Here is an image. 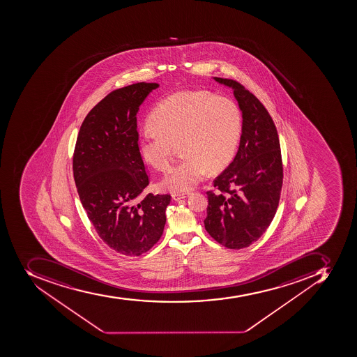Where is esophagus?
Instances as JSON below:
<instances>
[{"instance_id":"obj_1","label":"esophagus","mask_w":357,"mask_h":357,"mask_svg":"<svg viewBox=\"0 0 357 357\" xmlns=\"http://www.w3.org/2000/svg\"><path fill=\"white\" fill-rule=\"evenodd\" d=\"M189 197L188 193H173V195H172V197H173V200L174 201L183 200V199H185V197Z\"/></svg>"}]
</instances>
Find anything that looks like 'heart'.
<instances>
[{
	"label": "heart",
	"instance_id": "heart-1",
	"mask_svg": "<svg viewBox=\"0 0 357 357\" xmlns=\"http://www.w3.org/2000/svg\"><path fill=\"white\" fill-rule=\"evenodd\" d=\"M154 130L140 135L137 149L142 162L165 171L180 144L184 158L160 181L162 189L188 192L208 172L226 167L237 151L243 131L241 109L229 98L209 91H178L155 107L149 116Z\"/></svg>",
	"mask_w": 357,
	"mask_h": 357
}]
</instances>
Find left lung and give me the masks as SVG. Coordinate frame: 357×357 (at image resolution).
<instances>
[{
    "instance_id": "1",
    "label": "left lung",
    "mask_w": 357,
    "mask_h": 357,
    "mask_svg": "<svg viewBox=\"0 0 357 357\" xmlns=\"http://www.w3.org/2000/svg\"><path fill=\"white\" fill-rule=\"evenodd\" d=\"M231 87L243 114V131L235 158L208 191L204 227L230 250L255 243L272 222L282 183L281 147L275 125L264 105L234 79L213 77Z\"/></svg>"
}]
</instances>
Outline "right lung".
I'll return each instance as SVG.
<instances>
[{"mask_svg": "<svg viewBox=\"0 0 357 357\" xmlns=\"http://www.w3.org/2000/svg\"><path fill=\"white\" fill-rule=\"evenodd\" d=\"M157 83L107 94L82 123L73 172L82 206L107 246L126 256L148 252L162 237L169 195L140 197L149 184L138 154L137 114Z\"/></svg>", "mask_w": 357, "mask_h": 357, "instance_id": "add662e5", "label": "right lung"}]
</instances>
